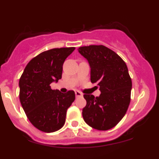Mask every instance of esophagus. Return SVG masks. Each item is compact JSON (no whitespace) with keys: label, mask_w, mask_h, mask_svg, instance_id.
<instances>
[{"label":"esophagus","mask_w":159,"mask_h":159,"mask_svg":"<svg viewBox=\"0 0 159 159\" xmlns=\"http://www.w3.org/2000/svg\"><path fill=\"white\" fill-rule=\"evenodd\" d=\"M75 96L76 97H81L82 96H83V94L81 93V92H79V91H75Z\"/></svg>","instance_id":"34e87169"}]
</instances>
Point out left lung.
<instances>
[{
  "mask_svg": "<svg viewBox=\"0 0 159 159\" xmlns=\"http://www.w3.org/2000/svg\"><path fill=\"white\" fill-rule=\"evenodd\" d=\"M78 52L88 61L90 81L96 83L99 96L84 94L82 110L85 123L95 129L108 130L123 119L131 100L132 79L120 57L104 45L80 47Z\"/></svg>",
  "mask_w": 159,
  "mask_h": 159,
  "instance_id": "obj_1",
  "label": "left lung"
}]
</instances>
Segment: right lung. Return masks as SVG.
<instances>
[{
	"label": "right lung",
	"instance_id": "right-lung-1",
	"mask_svg": "<svg viewBox=\"0 0 159 159\" xmlns=\"http://www.w3.org/2000/svg\"><path fill=\"white\" fill-rule=\"evenodd\" d=\"M75 49L53 48L42 52L27 63L19 79L21 106L30 123L42 132L61 129L67 109L75 98L73 90L62 93L50 86L62 78L63 63Z\"/></svg>",
	"mask_w": 159,
	"mask_h": 159
}]
</instances>
